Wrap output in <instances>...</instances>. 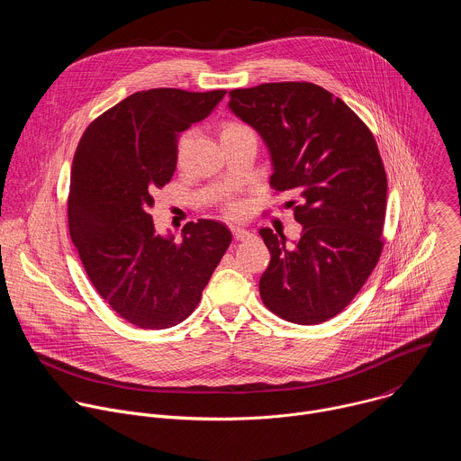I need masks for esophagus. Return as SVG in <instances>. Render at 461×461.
<instances>
[{
  "instance_id": "obj_1",
  "label": "esophagus",
  "mask_w": 461,
  "mask_h": 461,
  "mask_svg": "<svg viewBox=\"0 0 461 461\" xmlns=\"http://www.w3.org/2000/svg\"><path fill=\"white\" fill-rule=\"evenodd\" d=\"M233 237L237 240H248L251 237V233L248 230H242V228H233Z\"/></svg>"
}]
</instances>
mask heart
<instances>
[{"label": "heart", "instance_id": "obj_1", "mask_svg": "<svg viewBox=\"0 0 461 461\" xmlns=\"http://www.w3.org/2000/svg\"><path fill=\"white\" fill-rule=\"evenodd\" d=\"M246 129H249L246 123H240V122H228V123H224L222 129H221V139L230 137V135H233V133H240V131H246ZM240 212H242V206H240L239 203H228V204H226V213H228L230 217H237Z\"/></svg>", "mask_w": 461, "mask_h": 461}]
</instances>
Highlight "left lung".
Wrapping results in <instances>:
<instances>
[{"label":"left lung","instance_id":"obj_1","mask_svg":"<svg viewBox=\"0 0 461 461\" xmlns=\"http://www.w3.org/2000/svg\"><path fill=\"white\" fill-rule=\"evenodd\" d=\"M228 107L265 140L270 185L290 201L301 239L262 228L270 265L258 281L265 306L295 324L336 317L363 288L383 251L386 173L365 122L310 82L230 91Z\"/></svg>","mask_w":461,"mask_h":461}]
</instances>
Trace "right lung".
Here are the masks:
<instances>
[{
	"label": "right lung",
	"mask_w": 461,
	"mask_h": 461,
	"mask_svg": "<svg viewBox=\"0 0 461 461\" xmlns=\"http://www.w3.org/2000/svg\"><path fill=\"white\" fill-rule=\"evenodd\" d=\"M224 95L139 91L93 120L75 153L71 239L100 297L146 330L191 315L231 242V231L210 219L187 222L175 242L157 233L149 215L155 193L175 173L178 133L204 120Z\"/></svg>",
	"instance_id": "obj_1"
}]
</instances>
